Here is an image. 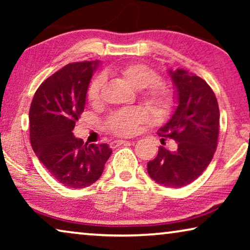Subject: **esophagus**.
Here are the masks:
<instances>
[{"instance_id":"esophagus-1","label":"esophagus","mask_w":250,"mask_h":250,"mask_svg":"<svg viewBox=\"0 0 250 250\" xmlns=\"http://www.w3.org/2000/svg\"><path fill=\"white\" fill-rule=\"evenodd\" d=\"M125 143H128V141H125V140H115V141H112L110 143V146L111 148H117L118 146L125 145Z\"/></svg>"}]
</instances>
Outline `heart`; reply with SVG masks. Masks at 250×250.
<instances>
[{
    "label": "heart",
    "instance_id": "1",
    "mask_svg": "<svg viewBox=\"0 0 250 250\" xmlns=\"http://www.w3.org/2000/svg\"><path fill=\"white\" fill-rule=\"evenodd\" d=\"M118 73L125 81L141 91V99L157 117H166L172 111L174 94L165 85L158 84L159 75L151 68L142 63H129L121 67ZM104 78L99 76L92 81L87 91V100L92 104H98L101 98ZM146 112L141 108H128L116 111L109 116L105 128L115 135L129 136L134 134L138 126L146 121Z\"/></svg>",
    "mask_w": 250,
    "mask_h": 250
}]
</instances>
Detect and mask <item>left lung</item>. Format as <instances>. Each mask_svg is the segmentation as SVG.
I'll list each match as a JSON object with an SVG mask.
<instances>
[{
  "instance_id": "1",
  "label": "left lung",
  "mask_w": 250,
  "mask_h": 250,
  "mask_svg": "<svg viewBox=\"0 0 250 250\" xmlns=\"http://www.w3.org/2000/svg\"><path fill=\"white\" fill-rule=\"evenodd\" d=\"M168 73L176 88L177 107L158 134L175 140L177 148L169 151L159 146L158 155L148 163V173L160 186L182 188L197 180L213 159L220 110L213 90L203 78L184 69Z\"/></svg>"
}]
</instances>
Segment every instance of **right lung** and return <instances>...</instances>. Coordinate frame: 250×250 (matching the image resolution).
I'll return each instance as SVG.
<instances>
[{"label": "right lung", "mask_w": 250, "mask_h": 250, "mask_svg": "<svg viewBox=\"0 0 250 250\" xmlns=\"http://www.w3.org/2000/svg\"><path fill=\"white\" fill-rule=\"evenodd\" d=\"M98 63L83 61L58 70L37 88L29 109L34 152L58 182L74 189L100 179L112 152L105 143L87 146L73 134Z\"/></svg>", "instance_id": "1"}]
</instances>
